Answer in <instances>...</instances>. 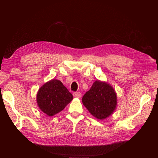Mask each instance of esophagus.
Instances as JSON below:
<instances>
[{"instance_id":"34e87169","label":"esophagus","mask_w":158,"mask_h":158,"mask_svg":"<svg viewBox=\"0 0 158 158\" xmlns=\"http://www.w3.org/2000/svg\"><path fill=\"white\" fill-rule=\"evenodd\" d=\"M73 95H74V98H81V95H82V94H81L80 92H75V93H74Z\"/></svg>"}]
</instances>
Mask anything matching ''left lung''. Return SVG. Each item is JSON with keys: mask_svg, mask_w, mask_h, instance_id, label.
<instances>
[{"mask_svg": "<svg viewBox=\"0 0 158 158\" xmlns=\"http://www.w3.org/2000/svg\"><path fill=\"white\" fill-rule=\"evenodd\" d=\"M82 103L94 117L103 120L115 111L117 94L109 83L98 80L83 96Z\"/></svg>", "mask_w": 158, "mask_h": 158, "instance_id": "obj_1", "label": "left lung"}]
</instances>
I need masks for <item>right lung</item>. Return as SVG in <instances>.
Instances as JSON below:
<instances>
[{
    "instance_id": "1",
    "label": "right lung",
    "mask_w": 158,
    "mask_h": 158,
    "mask_svg": "<svg viewBox=\"0 0 158 158\" xmlns=\"http://www.w3.org/2000/svg\"><path fill=\"white\" fill-rule=\"evenodd\" d=\"M73 99L72 94L56 79H52L43 85L36 97L38 107L49 117L63 111Z\"/></svg>"
}]
</instances>
